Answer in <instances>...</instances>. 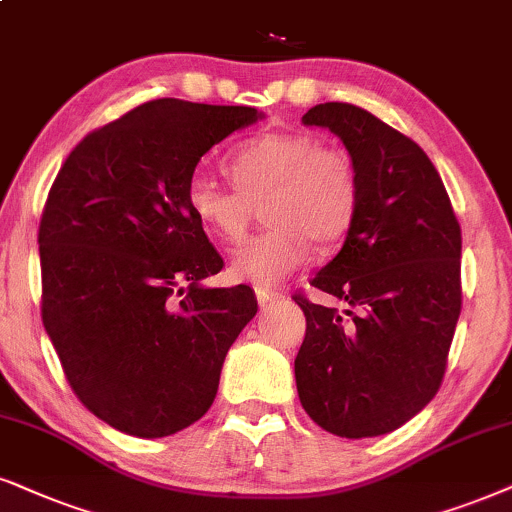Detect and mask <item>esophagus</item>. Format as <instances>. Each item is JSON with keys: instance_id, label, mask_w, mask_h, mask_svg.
Listing matches in <instances>:
<instances>
[{"instance_id": "34e87169", "label": "esophagus", "mask_w": 512, "mask_h": 512, "mask_svg": "<svg viewBox=\"0 0 512 512\" xmlns=\"http://www.w3.org/2000/svg\"><path fill=\"white\" fill-rule=\"evenodd\" d=\"M255 295H257V302H260V307H271V304H276L283 297L278 290H271V288H255Z\"/></svg>"}]
</instances>
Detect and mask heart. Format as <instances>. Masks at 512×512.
<instances>
[{
    "label": "heart",
    "mask_w": 512,
    "mask_h": 512,
    "mask_svg": "<svg viewBox=\"0 0 512 512\" xmlns=\"http://www.w3.org/2000/svg\"><path fill=\"white\" fill-rule=\"evenodd\" d=\"M236 189L212 174L196 172L186 184V205L210 234L241 241L262 205L269 226L231 257V274L241 281H281L307 257V238L331 243L352 224L359 179L352 158L321 146L304 132H264L241 144L229 158Z\"/></svg>",
    "instance_id": "obj_1"
}]
</instances>
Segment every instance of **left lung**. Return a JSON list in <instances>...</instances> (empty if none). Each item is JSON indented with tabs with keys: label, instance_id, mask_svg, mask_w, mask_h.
<instances>
[{
	"label": "left lung",
	"instance_id": "8db88e82",
	"mask_svg": "<svg viewBox=\"0 0 512 512\" xmlns=\"http://www.w3.org/2000/svg\"><path fill=\"white\" fill-rule=\"evenodd\" d=\"M302 122L345 144L359 203L340 252L312 278L342 309L295 297L307 319L297 394L333 435H387L442 385L461 314V226L416 141L352 103H319Z\"/></svg>",
	"mask_w": 512,
	"mask_h": 512
}]
</instances>
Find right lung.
<instances>
[{
	"label": "right lung",
	"mask_w": 512,
	"mask_h": 512,
	"mask_svg": "<svg viewBox=\"0 0 512 512\" xmlns=\"http://www.w3.org/2000/svg\"><path fill=\"white\" fill-rule=\"evenodd\" d=\"M264 113L148 101L73 148L40 222L42 321L77 399L127 435L189 428L215 401L226 352L257 314L186 205L212 146Z\"/></svg>",
	"instance_id": "obj_1"
}]
</instances>
